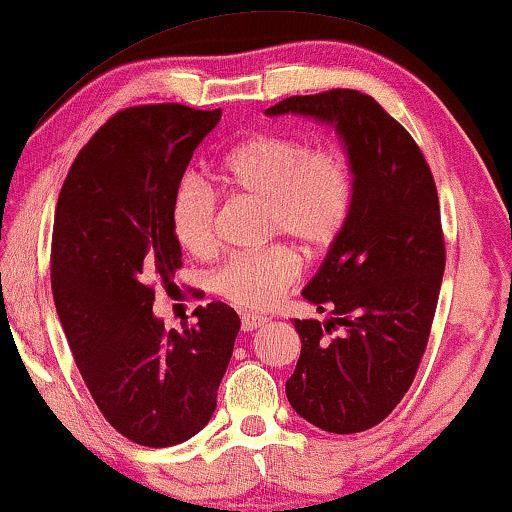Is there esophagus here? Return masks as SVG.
<instances>
[{"instance_id":"34e87169","label":"esophagus","mask_w":512,"mask_h":512,"mask_svg":"<svg viewBox=\"0 0 512 512\" xmlns=\"http://www.w3.org/2000/svg\"><path fill=\"white\" fill-rule=\"evenodd\" d=\"M240 320H242V332H254V329L263 327L267 322V318L256 316V313H242Z\"/></svg>"}]
</instances>
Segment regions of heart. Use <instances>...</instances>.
<instances>
[{"mask_svg":"<svg viewBox=\"0 0 512 512\" xmlns=\"http://www.w3.org/2000/svg\"><path fill=\"white\" fill-rule=\"evenodd\" d=\"M219 178L265 203L267 238H290L309 258L334 247L355 206L350 157L338 148H311L297 135L258 132L240 141L219 164ZM217 212V194L199 178L178 185L171 201V231L187 254H215ZM300 274V256L288 245H272L226 261L212 277V288L242 311H265L293 288Z\"/></svg>","mask_w":512,"mask_h":512,"instance_id":"1","label":"heart"}]
</instances>
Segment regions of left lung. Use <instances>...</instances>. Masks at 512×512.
Listing matches in <instances>:
<instances>
[{"instance_id": "obj_1", "label": "left lung", "mask_w": 512, "mask_h": 512, "mask_svg": "<svg viewBox=\"0 0 512 512\" xmlns=\"http://www.w3.org/2000/svg\"><path fill=\"white\" fill-rule=\"evenodd\" d=\"M265 114L334 123L355 169L350 222L302 290L332 318L293 320L302 352L286 382L302 419L352 435L387 419L426 352L446 265L435 178L410 132L361 91L290 96Z\"/></svg>"}]
</instances>
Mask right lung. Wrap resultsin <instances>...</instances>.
Listing matches in <instances>:
<instances>
[{"instance_id":"1","label":"right lung","mask_w":512,"mask_h":512,"mask_svg":"<svg viewBox=\"0 0 512 512\" xmlns=\"http://www.w3.org/2000/svg\"><path fill=\"white\" fill-rule=\"evenodd\" d=\"M222 109L178 102L116 112L61 187L52 229V295L70 352L102 416L130 442L164 448L210 421L240 318L196 306L183 332L153 316L155 286L183 265L171 201Z\"/></svg>"}]
</instances>
